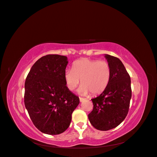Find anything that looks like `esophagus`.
<instances>
[{
    "mask_svg": "<svg viewBox=\"0 0 157 157\" xmlns=\"http://www.w3.org/2000/svg\"><path fill=\"white\" fill-rule=\"evenodd\" d=\"M79 100H80V101H81V102H82L83 101H85V98H81V97H80V98H79Z\"/></svg>",
    "mask_w": 157,
    "mask_h": 157,
    "instance_id": "1",
    "label": "esophagus"
}]
</instances>
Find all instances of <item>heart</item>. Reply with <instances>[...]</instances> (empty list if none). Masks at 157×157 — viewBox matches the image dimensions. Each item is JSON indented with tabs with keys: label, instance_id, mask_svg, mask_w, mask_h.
I'll return each instance as SVG.
<instances>
[{
	"label": "heart",
	"instance_id": "1",
	"mask_svg": "<svg viewBox=\"0 0 157 157\" xmlns=\"http://www.w3.org/2000/svg\"><path fill=\"white\" fill-rule=\"evenodd\" d=\"M111 75L110 64L105 60L84 58L76 61L72 70H66L64 79L67 87L73 91L77 87L81 80L79 91L87 95H98L103 92L109 83Z\"/></svg>",
	"mask_w": 157,
	"mask_h": 157
}]
</instances>
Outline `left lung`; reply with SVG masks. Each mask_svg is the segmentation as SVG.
<instances>
[{"instance_id":"left-lung-1","label":"left lung","mask_w":157,"mask_h":157,"mask_svg":"<svg viewBox=\"0 0 157 157\" xmlns=\"http://www.w3.org/2000/svg\"><path fill=\"white\" fill-rule=\"evenodd\" d=\"M111 69L109 83L98 97L91 99L94 108L88 114L93 127L100 131L117 127L123 122L129 108L131 78L118 57L105 55Z\"/></svg>"}]
</instances>
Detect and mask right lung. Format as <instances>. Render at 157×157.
Here are the masks:
<instances>
[{
    "instance_id": "add662e5",
    "label": "right lung",
    "mask_w": 157,
    "mask_h": 157,
    "mask_svg": "<svg viewBox=\"0 0 157 157\" xmlns=\"http://www.w3.org/2000/svg\"><path fill=\"white\" fill-rule=\"evenodd\" d=\"M67 57L44 56L32 66L25 81L24 104L34 126L44 133L58 135L70 126L79 98L67 87Z\"/></svg>"
}]
</instances>
